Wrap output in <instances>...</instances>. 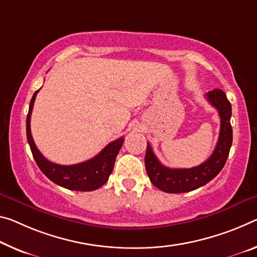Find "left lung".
Segmentation results:
<instances>
[{
	"label": "left lung",
	"instance_id": "obj_1",
	"mask_svg": "<svg viewBox=\"0 0 257 257\" xmlns=\"http://www.w3.org/2000/svg\"><path fill=\"white\" fill-rule=\"evenodd\" d=\"M207 99L217 109L221 117L218 141L214 152L203 164L193 168L174 169L168 168L158 160L152 148L148 143L145 154V168L150 181L159 190L167 193L190 192L207 184L221 172L225 165L232 145L231 104L221 89H214L206 93Z\"/></svg>",
	"mask_w": 257,
	"mask_h": 257
}]
</instances>
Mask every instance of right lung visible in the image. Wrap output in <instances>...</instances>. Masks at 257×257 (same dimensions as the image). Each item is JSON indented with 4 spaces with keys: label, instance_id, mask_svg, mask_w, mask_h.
Returning <instances> with one entry per match:
<instances>
[{
    "label": "right lung",
    "instance_id": "1",
    "mask_svg": "<svg viewBox=\"0 0 257 257\" xmlns=\"http://www.w3.org/2000/svg\"><path fill=\"white\" fill-rule=\"evenodd\" d=\"M39 90L35 91L32 97L26 119L27 141L36 165L49 180L65 189L73 191H93L99 189L101 185L107 182L109 175L112 173L115 158L123 144V137L113 141L112 143L105 146L96 157L88 161L81 162V164L62 166L47 160L36 148L31 133L32 109H33L34 100Z\"/></svg>",
    "mask_w": 257,
    "mask_h": 257
}]
</instances>
